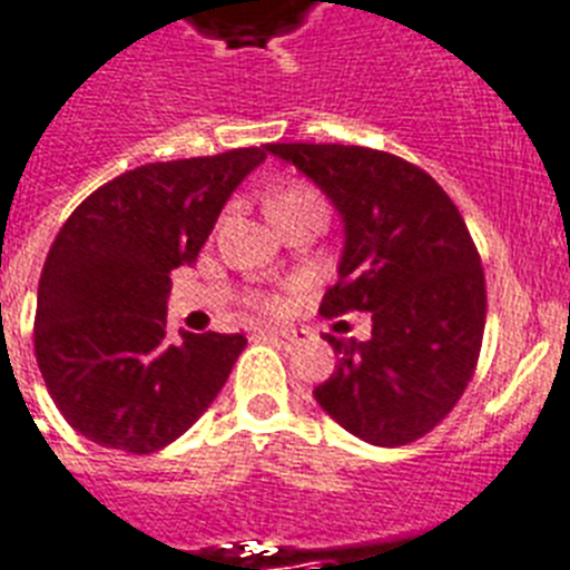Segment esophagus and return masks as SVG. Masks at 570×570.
Returning <instances> with one entry per match:
<instances>
[{"label": "esophagus", "mask_w": 570, "mask_h": 570, "mask_svg": "<svg viewBox=\"0 0 570 570\" xmlns=\"http://www.w3.org/2000/svg\"><path fill=\"white\" fill-rule=\"evenodd\" d=\"M262 337L274 343V346H279V350H294V346H299L305 341L303 332H296V328H265Z\"/></svg>", "instance_id": "obj_1"}]
</instances>
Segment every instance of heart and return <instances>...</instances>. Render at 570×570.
I'll return each instance as SVG.
<instances>
[{
    "label": "heart",
    "instance_id": "heart-1",
    "mask_svg": "<svg viewBox=\"0 0 570 570\" xmlns=\"http://www.w3.org/2000/svg\"><path fill=\"white\" fill-rule=\"evenodd\" d=\"M305 200H320L317 195H314L308 186H288V189L282 191V195H276L274 200H271V212L274 209H282V206H294V204H305ZM247 303L253 305V308H262V312H282V299L276 294H265V291H253L250 296H247Z\"/></svg>",
    "mask_w": 570,
    "mask_h": 570
}]
</instances>
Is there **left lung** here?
Returning a JSON list of instances; mask_svg holds the SVG:
<instances>
[{"label": "left lung", "mask_w": 570, "mask_h": 570, "mask_svg": "<svg viewBox=\"0 0 570 570\" xmlns=\"http://www.w3.org/2000/svg\"><path fill=\"white\" fill-rule=\"evenodd\" d=\"M343 220L337 285L320 314L373 312L370 341L326 335L341 355L314 399L364 443L425 436L472 381L487 326V282L472 235L443 186L407 159L358 145L276 142Z\"/></svg>", "instance_id": "8db88e82"}]
</instances>
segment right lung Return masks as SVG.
Listing matches in <instances>:
<instances>
[{"mask_svg": "<svg viewBox=\"0 0 570 570\" xmlns=\"http://www.w3.org/2000/svg\"><path fill=\"white\" fill-rule=\"evenodd\" d=\"M265 148L148 163L83 200L51 244L37 288L35 352L63 420L92 443L150 454L215 402L244 335L168 337L171 271L195 265Z\"/></svg>", "mask_w": 570, "mask_h": 570, "instance_id": "add662e5", "label": "right lung"}]
</instances>
